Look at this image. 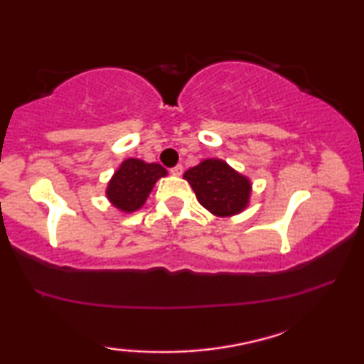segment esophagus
<instances>
[{"mask_svg":"<svg viewBox=\"0 0 364 364\" xmlns=\"http://www.w3.org/2000/svg\"><path fill=\"white\" fill-rule=\"evenodd\" d=\"M182 172H183V167L181 164H177L176 167H172V169H171V173H172V176H176V177L182 176Z\"/></svg>","mask_w":364,"mask_h":364,"instance_id":"esophagus-1","label":"esophagus"}]
</instances>
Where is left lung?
<instances>
[{
    "instance_id": "obj_1",
    "label": "left lung",
    "mask_w": 364,
    "mask_h": 364,
    "mask_svg": "<svg viewBox=\"0 0 364 364\" xmlns=\"http://www.w3.org/2000/svg\"><path fill=\"white\" fill-rule=\"evenodd\" d=\"M202 207L217 217H231L247 207L251 183L220 159H205L183 173Z\"/></svg>"
}]
</instances>
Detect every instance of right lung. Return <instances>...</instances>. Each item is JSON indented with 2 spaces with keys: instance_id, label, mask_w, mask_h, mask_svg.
I'll list each match as a JSON object with an SVG mask.
<instances>
[{
  "instance_id": "obj_1",
  "label": "right lung",
  "mask_w": 364,
  "mask_h": 364,
  "mask_svg": "<svg viewBox=\"0 0 364 364\" xmlns=\"http://www.w3.org/2000/svg\"><path fill=\"white\" fill-rule=\"evenodd\" d=\"M167 171L161 164H147L141 159H126L108 183L107 197L121 212H136Z\"/></svg>"
}]
</instances>
